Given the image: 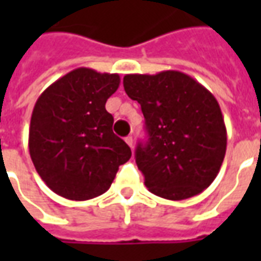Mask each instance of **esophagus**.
Instances as JSON below:
<instances>
[{"label":"esophagus","instance_id":"esophagus-1","mask_svg":"<svg viewBox=\"0 0 261 261\" xmlns=\"http://www.w3.org/2000/svg\"><path fill=\"white\" fill-rule=\"evenodd\" d=\"M125 142H127V144H128L131 148H133V145H134V140H133V137L131 136L125 137Z\"/></svg>","mask_w":261,"mask_h":261}]
</instances>
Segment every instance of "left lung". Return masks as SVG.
<instances>
[{
	"instance_id": "left-lung-1",
	"label": "left lung",
	"mask_w": 261,
	"mask_h": 261,
	"mask_svg": "<svg viewBox=\"0 0 261 261\" xmlns=\"http://www.w3.org/2000/svg\"><path fill=\"white\" fill-rule=\"evenodd\" d=\"M123 85L145 117L148 141L138 144L136 162L148 190L173 201L204 192L226 151V127L213 93L173 69L127 74Z\"/></svg>"
}]
</instances>
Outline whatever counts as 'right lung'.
<instances>
[{
	"label": "right lung",
	"instance_id": "add662e5",
	"mask_svg": "<svg viewBox=\"0 0 261 261\" xmlns=\"http://www.w3.org/2000/svg\"><path fill=\"white\" fill-rule=\"evenodd\" d=\"M120 85L119 74L72 69L43 92L33 108L29 153L56 194L84 201L108 192L131 149L112 130L105 105Z\"/></svg>",
	"mask_w": 261,
	"mask_h": 261
}]
</instances>
